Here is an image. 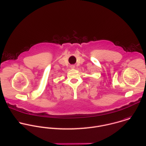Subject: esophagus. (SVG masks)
I'll use <instances>...</instances> for the list:
<instances>
[{
    "instance_id": "esophagus-1",
    "label": "esophagus",
    "mask_w": 146,
    "mask_h": 146,
    "mask_svg": "<svg viewBox=\"0 0 146 146\" xmlns=\"http://www.w3.org/2000/svg\"><path fill=\"white\" fill-rule=\"evenodd\" d=\"M75 66L74 65H72V66H71V68H72V69H74V68H75Z\"/></svg>"
}]
</instances>
